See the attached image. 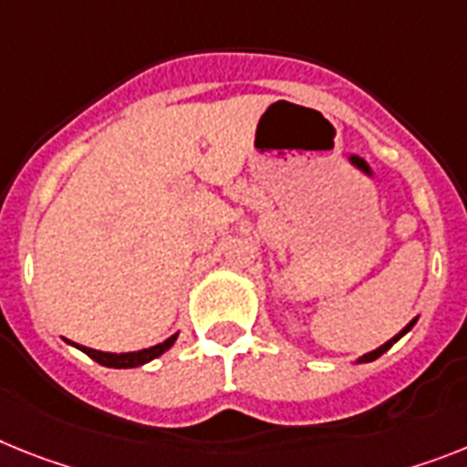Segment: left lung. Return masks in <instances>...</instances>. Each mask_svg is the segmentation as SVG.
<instances>
[{
  "instance_id": "left-lung-1",
  "label": "left lung",
  "mask_w": 467,
  "mask_h": 467,
  "mask_svg": "<svg viewBox=\"0 0 467 467\" xmlns=\"http://www.w3.org/2000/svg\"><path fill=\"white\" fill-rule=\"evenodd\" d=\"M415 323H418V318H413V320H410V323H409V325H406V327H403V330H401V332H399V335H394V337H391L389 342H385V344H382V347H378V348H375V351H368V354L358 356V358H356V363H370V360L379 358V356L385 354L387 348H391V344H397V342H399V339H401V337H403V335H406V332H410V327H413V325H415Z\"/></svg>"
}]
</instances>
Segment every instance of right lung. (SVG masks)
Returning <instances> with one entry per match:
<instances>
[{
    "label": "right lung",
    "mask_w": 467,
    "mask_h": 467,
    "mask_svg": "<svg viewBox=\"0 0 467 467\" xmlns=\"http://www.w3.org/2000/svg\"><path fill=\"white\" fill-rule=\"evenodd\" d=\"M175 339H178V332L168 337V339H163V342H161V344H154V347L140 348V351H125V354H111V351H97V348L80 347V344L68 342V339H66V342H68L70 347L80 348L82 354H88L89 358L97 360L99 366H107V368H137V366H144V363H149V360L159 358L161 354H166L168 348H171L175 344Z\"/></svg>",
    "instance_id": "right-lung-1"
}]
</instances>
